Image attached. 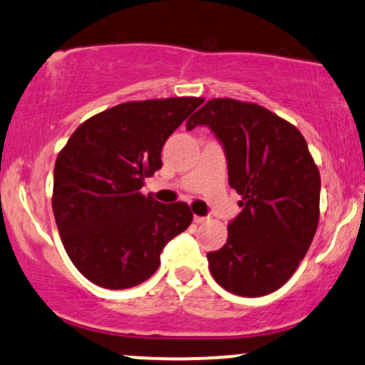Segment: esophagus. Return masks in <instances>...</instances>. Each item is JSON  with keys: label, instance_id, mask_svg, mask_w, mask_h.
Listing matches in <instances>:
<instances>
[{"label": "esophagus", "instance_id": "34e87169", "mask_svg": "<svg viewBox=\"0 0 365 365\" xmlns=\"http://www.w3.org/2000/svg\"><path fill=\"white\" fill-rule=\"evenodd\" d=\"M205 220H207V217H200V215H195V222H196V224H203Z\"/></svg>", "mask_w": 365, "mask_h": 365}]
</instances>
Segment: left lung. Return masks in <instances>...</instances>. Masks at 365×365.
I'll return each instance as SVG.
<instances>
[{"label": "left lung", "instance_id": "1", "mask_svg": "<svg viewBox=\"0 0 365 365\" xmlns=\"http://www.w3.org/2000/svg\"><path fill=\"white\" fill-rule=\"evenodd\" d=\"M208 126L225 152L242 212L224 247L208 252L220 287L242 297L275 292L294 275L319 220V170L297 128L264 107L212 98L186 123Z\"/></svg>", "mask_w": 365, "mask_h": 365}]
</instances>
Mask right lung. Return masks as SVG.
<instances>
[{"label":"right lung","mask_w":365,"mask_h":365,"mask_svg":"<svg viewBox=\"0 0 365 365\" xmlns=\"http://www.w3.org/2000/svg\"><path fill=\"white\" fill-rule=\"evenodd\" d=\"M203 98L126 102L80 124L54 165L53 212L76 269L104 289L148 280L160 252L192 222L186 203L141 195L162 147Z\"/></svg>","instance_id":"1"}]
</instances>
